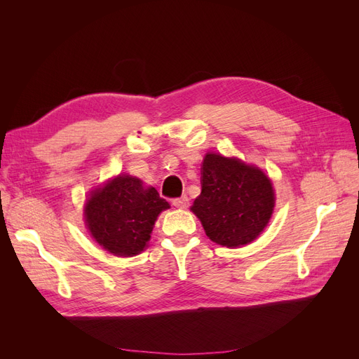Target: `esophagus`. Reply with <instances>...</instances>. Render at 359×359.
I'll list each match as a JSON object with an SVG mask.
<instances>
[{
    "label": "esophagus",
    "instance_id": "34e87169",
    "mask_svg": "<svg viewBox=\"0 0 359 359\" xmlns=\"http://www.w3.org/2000/svg\"><path fill=\"white\" fill-rule=\"evenodd\" d=\"M172 203L176 206V208L184 210V208H187V206H189V199H187V196H180V198H175L172 201Z\"/></svg>",
    "mask_w": 359,
    "mask_h": 359
}]
</instances>
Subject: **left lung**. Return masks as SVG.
Instances as JSON below:
<instances>
[{"label": "left lung", "mask_w": 359, "mask_h": 359, "mask_svg": "<svg viewBox=\"0 0 359 359\" xmlns=\"http://www.w3.org/2000/svg\"><path fill=\"white\" fill-rule=\"evenodd\" d=\"M201 195L192 212L221 246L238 248L253 241L273 211V187L257 167L208 153L201 168Z\"/></svg>", "instance_id": "8db88e82"}]
</instances>
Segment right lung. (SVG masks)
Wrapping results in <instances>:
<instances>
[{
    "label": "right lung",
    "instance_id": "right-lung-1",
    "mask_svg": "<svg viewBox=\"0 0 359 359\" xmlns=\"http://www.w3.org/2000/svg\"><path fill=\"white\" fill-rule=\"evenodd\" d=\"M170 208L154 187L121 175L94 191L86 203L87 227L103 249L116 256L144 250L158 214Z\"/></svg>",
    "mask_w": 359,
    "mask_h": 359
}]
</instances>
